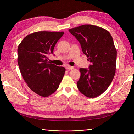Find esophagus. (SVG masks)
<instances>
[{"instance_id":"obj_1","label":"esophagus","mask_w":134,"mask_h":134,"mask_svg":"<svg viewBox=\"0 0 134 134\" xmlns=\"http://www.w3.org/2000/svg\"><path fill=\"white\" fill-rule=\"evenodd\" d=\"M74 68V66H66V69H67L68 70H69L73 69Z\"/></svg>"}]
</instances>
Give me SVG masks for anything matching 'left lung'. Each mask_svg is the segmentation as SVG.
Listing matches in <instances>:
<instances>
[{
    "instance_id": "obj_1",
    "label": "left lung",
    "mask_w": 134,
    "mask_h": 134,
    "mask_svg": "<svg viewBox=\"0 0 134 134\" xmlns=\"http://www.w3.org/2000/svg\"><path fill=\"white\" fill-rule=\"evenodd\" d=\"M80 44L91 64L80 68L77 82L79 91L94 98L106 91L115 74L117 51L109 32L98 26L84 25L69 30Z\"/></svg>"
}]
</instances>
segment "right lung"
Returning a JSON list of instances; mask_svg holds the SVG:
<instances>
[{"label": "right lung", "instance_id": "right-lung-1", "mask_svg": "<svg viewBox=\"0 0 134 134\" xmlns=\"http://www.w3.org/2000/svg\"><path fill=\"white\" fill-rule=\"evenodd\" d=\"M63 32H37L27 35L18 47V64L24 80L31 90L48 97L59 88L65 68L47 61Z\"/></svg>", "mask_w": 134, "mask_h": 134}]
</instances>
